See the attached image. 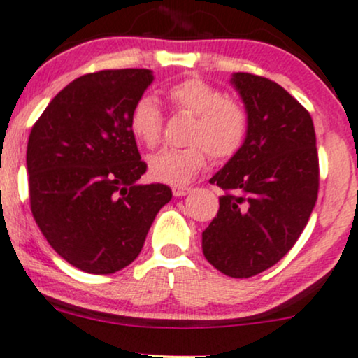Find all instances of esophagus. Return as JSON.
I'll return each mask as SVG.
<instances>
[{"mask_svg": "<svg viewBox=\"0 0 358 358\" xmlns=\"http://www.w3.org/2000/svg\"><path fill=\"white\" fill-rule=\"evenodd\" d=\"M191 192V187H186V186H174L172 187V194L176 196V198H182V196L189 194Z\"/></svg>", "mask_w": 358, "mask_h": 358, "instance_id": "1", "label": "esophagus"}]
</instances>
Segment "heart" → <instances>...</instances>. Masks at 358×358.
<instances>
[{
	"label": "heart",
	"instance_id": "heart-1",
	"mask_svg": "<svg viewBox=\"0 0 358 358\" xmlns=\"http://www.w3.org/2000/svg\"><path fill=\"white\" fill-rule=\"evenodd\" d=\"M176 110L192 115L187 142L182 148H164L148 159V172L167 184H187L206 166L208 154L218 160L230 159L247 136V111L235 99L199 78H187L166 91ZM162 111L152 96H142L130 113V130L140 143L157 147L162 135Z\"/></svg>",
	"mask_w": 358,
	"mask_h": 358
}]
</instances>
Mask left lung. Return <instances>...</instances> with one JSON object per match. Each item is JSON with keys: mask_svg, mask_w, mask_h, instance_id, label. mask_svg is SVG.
<instances>
[{"mask_svg": "<svg viewBox=\"0 0 358 358\" xmlns=\"http://www.w3.org/2000/svg\"><path fill=\"white\" fill-rule=\"evenodd\" d=\"M231 84L247 111V136L210 179L224 194L203 231V254L224 275L243 279L298 242L318 198L320 164L313 120L298 99L248 72H235Z\"/></svg>", "mask_w": 358, "mask_h": 358, "instance_id": "1", "label": "left lung"}]
</instances>
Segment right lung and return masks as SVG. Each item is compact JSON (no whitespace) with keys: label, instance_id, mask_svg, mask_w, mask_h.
I'll use <instances>...</instances> for the list:
<instances>
[{"label":"right lung","instance_id":"add662e5","mask_svg":"<svg viewBox=\"0 0 358 358\" xmlns=\"http://www.w3.org/2000/svg\"><path fill=\"white\" fill-rule=\"evenodd\" d=\"M148 69L99 71L67 84L28 136L30 208L40 231L71 266L115 274L138 257L166 184H140L147 164L130 130Z\"/></svg>","mask_w":358,"mask_h":358}]
</instances>
